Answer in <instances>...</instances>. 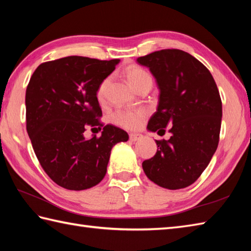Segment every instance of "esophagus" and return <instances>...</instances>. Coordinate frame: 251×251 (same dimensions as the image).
Here are the masks:
<instances>
[{
  "label": "esophagus",
  "mask_w": 251,
  "mask_h": 251,
  "mask_svg": "<svg viewBox=\"0 0 251 251\" xmlns=\"http://www.w3.org/2000/svg\"><path fill=\"white\" fill-rule=\"evenodd\" d=\"M141 138H142L141 134H129V140L132 141V142L140 140Z\"/></svg>",
  "instance_id": "esophagus-1"
}]
</instances>
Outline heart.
I'll use <instances>...</instances> for the list:
<instances>
[{"instance_id":"heart-1","label":"heart","mask_w":251,"mask_h":251,"mask_svg":"<svg viewBox=\"0 0 251 251\" xmlns=\"http://www.w3.org/2000/svg\"><path fill=\"white\" fill-rule=\"evenodd\" d=\"M125 77L127 81L136 90L142 87L146 84H152V78L147 71L143 70L140 67L132 66L127 68L125 72ZM110 78H104L99 84L97 88V98L98 100H102L104 98L105 90L108 87ZM148 113L146 110H125V111H116L112 114L111 119L114 124L119 125L126 129H137L142 125L143 121L146 120Z\"/></svg>"}]
</instances>
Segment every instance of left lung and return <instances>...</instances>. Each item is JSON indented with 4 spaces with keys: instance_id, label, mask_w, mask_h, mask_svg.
Masks as SVG:
<instances>
[{
    "instance_id": "obj_1",
    "label": "left lung",
    "mask_w": 251,
    "mask_h": 251,
    "mask_svg": "<svg viewBox=\"0 0 251 251\" xmlns=\"http://www.w3.org/2000/svg\"><path fill=\"white\" fill-rule=\"evenodd\" d=\"M159 89L156 112L148 130L172 137L156 140L157 151L142 163L154 183L168 190L194 183L214 155L221 128L222 102L209 70L195 57L180 50H162L139 57Z\"/></svg>"
}]
</instances>
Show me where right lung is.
<instances>
[{
    "label": "right lung",
    "instance_id": "1",
    "mask_svg": "<svg viewBox=\"0 0 251 251\" xmlns=\"http://www.w3.org/2000/svg\"><path fill=\"white\" fill-rule=\"evenodd\" d=\"M120 59L69 56L36 68L25 92L26 131L42 168L58 185L82 191L97 185L106 173L111 150L128 134L101 124L99 84ZM87 128L101 136L83 137Z\"/></svg>",
    "mask_w": 251,
    "mask_h": 251
}]
</instances>
